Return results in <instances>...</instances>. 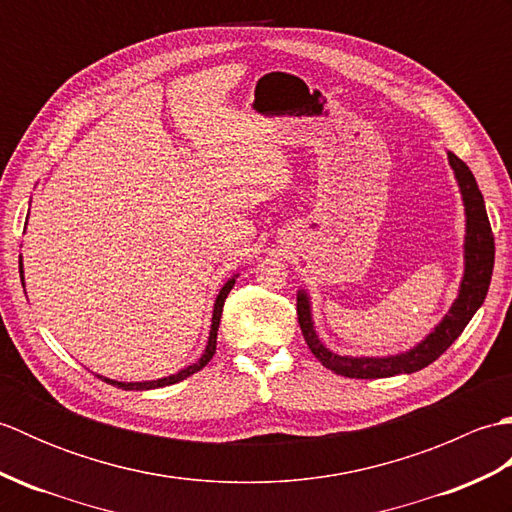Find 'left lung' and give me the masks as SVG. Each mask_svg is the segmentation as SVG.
<instances>
[{
	"label": "left lung",
	"mask_w": 512,
	"mask_h": 512,
	"mask_svg": "<svg viewBox=\"0 0 512 512\" xmlns=\"http://www.w3.org/2000/svg\"><path fill=\"white\" fill-rule=\"evenodd\" d=\"M449 165L458 180L466 213V235H464V277L460 284L458 299L453 301L451 310L436 325L427 339L416 347L394 356H339L325 347L312 323L310 297L306 290L297 292V317L310 352L319 358L323 367L332 369L334 374L347 378H387L396 374H413L418 369L431 365L440 354L451 347L462 330L469 325L473 314L480 310L491 286L493 264H495V239L488 222L482 191L477 187L475 176L464 162L449 151Z\"/></svg>",
	"instance_id": "left-lung-1"
}]
</instances>
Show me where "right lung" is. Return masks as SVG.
<instances>
[{
	"label": "right lung",
	"instance_id": "obj_1",
	"mask_svg": "<svg viewBox=\"0 0 512 512\" xmlns=\"http://www.w3.org/2000/svg\"><path fill=\"white\" fill-rule=\"evenodd\" d=\"M19 277H21V286H24V266H21L19 262ZM237 277V275H235ZM235 277H231L226 281V284L222 286L220 295H217L215 299V306H213V319H211V332H209V343H206L204 347V354L195 361L193 365L180 369L178 374H171V376H165V378H158V380H145V383H118V380H112V378H105V376H99L103 378L105 383H110L118 389H125V391H145V389H158V387H167V385H176L180 383V380L189 378L191 374L200 372V369L211 361L213 354H215V345H217V328H220V319H222V308H224V301L228 297V292H231V288L235 286Z\"/></svg>",
	"mask_w": 512,
	"mask_h": 512
}]
</instances>
